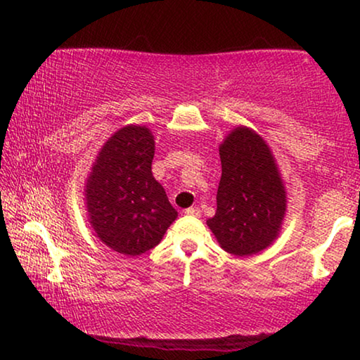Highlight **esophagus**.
Segmentation results:
<instances>
[{"mask_svg": "<svg viewBox=\"0 0 360 360\" xmlns=\"http://www.w3.org/2000/svg\"><path fill=\"white\" fill-rule=\"evenodd\" d=\"M185 214L186 216H196V218H198V216L201 214V210L198 208V206H190V208L185 210Z\"/></svg>", "mask_w": 360, "mask_h": 360, "instance_id": "34e87169", "label": "esophagus"}]
</instances>
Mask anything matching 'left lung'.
<instances>
[{
	"mask_svg": "<svg viewBox=\"0 0 360 360\" xmlns=\"http://www.w3.org/2000/svg\"><path fill=\"white\" fill-rule=\"evenodd\" d=\"M219 157L218 208L208 226L229 254L252 255L277 238L287 208L283 181L267 144L248 127L226 137Z\"/></svg>",
	"mask_w": 360,
	"mask_h": 360,
	"instance_id": "8db88e82",
	"label": "left lung"
}]
</instances>
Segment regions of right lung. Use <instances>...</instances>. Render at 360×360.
<instances>
[{
    "mask_svg": "<svg viewBox=\"0 0 360 360\" xmlns=\"http://www.w3.org/2000/svg\"><path fill=\"white\" fill-rule=\"evenodd\" d=\"M154 150L147 127H122L103 146L86 184V208L98 238L131 257L155 248L176 218L152 176Z\"/></svg>",
    "mask_w": 360,
    "mask_h": 360,
    "instance_id": "right-lung-1",
    "label": "right lung"
}]
</instances>
